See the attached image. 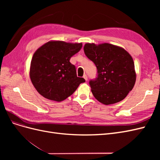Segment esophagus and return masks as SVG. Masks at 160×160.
Returning a JSON list of instances; mask_svg holds the SVG:
<instances>
[{
    "instance_id": "1",
    "label": "esophagus",
    "mask_w": 160,
    "mask_h": 160,
    "mask_svg": "<svg viewBox=\"0 0 160 160\" xmlns=\"http://www.w3.org/2000/svg\"><path fill=\"white\" fill-rule=\"evenodd\" d=\"M83 78L85 79V81H88V75L85 74V75H83Z\"/></svg>"
}]
</instances>
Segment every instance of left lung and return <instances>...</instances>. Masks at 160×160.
Listing matches in <instances>:
<instances>
[{
  "label": "left lung",
  "instance_id": "left-lung-1",
  "mask_svg": "<svg viewBox=\"0 0 160 160\" xmlns=\"http://www.w3.org/2000/svg\"><path fill=\"white\" fill-rule=\"evenodd\" d=\"M83 49L98 71L97 77L89 83L96 99L105 105L123 100L132 90L136 79L132 57L123 48L109 43H87Z\"/></svg>",
  "mask_w": 160,
  "mask_h": 160
}]
</instances>
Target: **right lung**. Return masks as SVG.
<instances>
[{
  "label": "right lung",
  "instance_id": "add662e5",
  "mask_svg": "<svg viewBox=\"0 0 160 160\" xmlns=\"http://www.w3.org/2000/svg\"><path fill=\"white\" fill-rule=\"evenodd\" d=\"M82 48V43L49 41L34 53L30 77L37 91L44 98L61 101L71 95L85 80L77 76L71 57Z\"/></svg>",
  "mask_w": 160,
  "mask_h": 160
}]
</instances>
